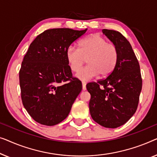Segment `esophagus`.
<instances>
[{"instance_id": "obj_1", "label": "esophagus", "mask_w": 157, "mask_h": 157, "mask_svg": "<svg viewBox=\"0 0 157 157\" xmlns=\"http://www.w3.org/2000/svg\"><path fill=\"white\" fill-rule=\"evenodd\" d=\"M82 90H86V85H87V83H86L85 82L82 81Z\"/></svg>"}]
</instances>
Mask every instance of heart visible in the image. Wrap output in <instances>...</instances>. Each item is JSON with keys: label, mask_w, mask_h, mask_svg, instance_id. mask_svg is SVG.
I'll return each mask as SVG.
<instances>
[{"label": "heart", "mask_w": 157, "mask_h": 157, "mask_svg": "<svg viewBox=\"0 0 157 157\" xmlns=\"http://www.w3.org/2000/svg\"><path fill=\"white\" fill-rule=\"evenodd\" d=\"M78 48L71 45L66 50V59L72 71L77 72L85 59L87 61L88 65L75 74L77 78L89 81L98 74L106 77L113 71L117 63V49L113 44L107 43L104 37L91 35L82 40Z\"/></svg>", "instance_id": "heart-1"}]
</instances>
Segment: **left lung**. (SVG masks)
Listing matches in <instances>:
<instances>
[{
  "instance_id": "obj_1",
  "label": "left lung",
  "mask_w": 157,
  "mask_h": 157,
  "mask_svg": "<svg viewBox=\"0 0 157 157\" xmlns=\"http://www.w3.org/2000/svg\"><path fill=\"white\" fill-rule=\"evenodd\" d=\"M116 46L117 63L109 75L98 82L88 83L91 98L90 112L94 122L106 128H117L135 113L142 90L140 64L129 42L117 31L102 30Z\"/></svg>"
}]
</instances>
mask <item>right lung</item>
Here are the masks:
<instances>
[{
  "label": "right lung",
  "instance_id": "1",
  "mask_svg": "<svg viewBox=\"0 0 157 157\" xmlns=\"http://www.w3.org/2000/svg\"><path fill=\"white\" fill-rule=\"evenodd\" d=\"M87 29L47 30L30 45L19 72L24 107L35 121L53 126L67 117L82 90L72 78L66 50Z\"/></svg>",
  "mask_w": 157,
  "mask_h": 157
}]
</instances>
